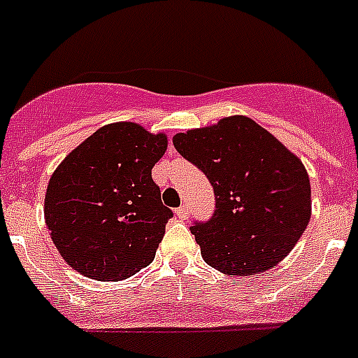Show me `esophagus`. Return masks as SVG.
<instances>
[{"label": "esophagus", "mask_w": 358, "mask_h": 358, "mask_svg": "<svg viewBox=\"0 0 358 358\" xmlns=\"http://www.w3.org/2000/svg\"><path fill=\"white\" fill-rule=\"evenodd\" d=\"M176 217L178 219H182V221H184V219H187V215H189V212H187V208L185 206H180V208H176Z\"/></svg>", "instance_id": "34e87169"}]
</instances>
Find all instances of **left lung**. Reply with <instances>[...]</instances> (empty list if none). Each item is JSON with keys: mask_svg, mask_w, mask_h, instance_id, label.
Here are the masks:
<instances>
[{"mask_svg": "<svg viewBox=\"0 0 358 358\" xmlns=\"http://www.w3.org/2000/svg\"><path fill=\"white\" fill-rule=\"evenodd\" d=\"M173 143L213 187V215L189 227L206 264L247 277L286 258L310 221V180L303 163L241 115L176 134Z\"/></svg>", "mask_w": 358, "mask_h": 358, "instance_id": "obj_1", "label": "left lung"}]
</instances>
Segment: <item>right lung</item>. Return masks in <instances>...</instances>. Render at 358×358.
<instances>
[{"label":"right lung","mask_w":358,"mask_h":358,"mask_svg":"<svg viewBox=\"0 0 358 358\" xmlns=\"http://www.w3.org/2000/svg\"><path fill=\"white\" fill-rule=\"evenodd\" d=\"M167 137L139 124L96 129L50 178L44 217L69 266L96 280H122L154 260L173 210L163 206L152 167Z\"/></svg>","instance_id":"1"}]
</instances>
